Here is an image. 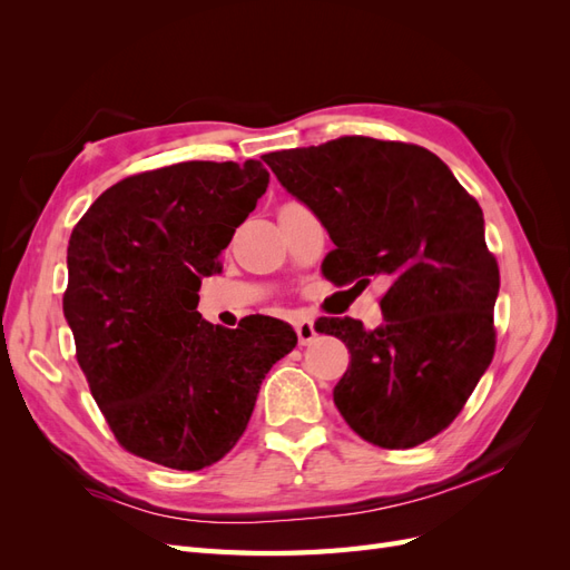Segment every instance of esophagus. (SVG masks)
<instances>
[{
	"label": "esophagus",
	"instance_id": "obj_1",
	"mask_svg": "<svg viewBox=\"0 0 570 570\" xmlns=\"http://www.w3.org/2000/svg\"><path fill=\"white\" fill-rule=\"evenodd\" d=\"M295 331H297V337L302 344H308L314 337H316V327H314V321L308 318H302L295 323Z\"/></svg>",
	"mask_w": 570,
	"mask_h": 570
}]
</instances>
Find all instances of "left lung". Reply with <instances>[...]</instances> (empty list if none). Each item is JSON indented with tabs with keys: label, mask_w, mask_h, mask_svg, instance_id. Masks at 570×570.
Masks as SVG:
<instances>
[{
	"label": "left lung",
	"mask_w": 570,
	"mask_h": 570,
	"mask_svg": "<svg viewBox=\"0 0 570 570\" xmlns=\"http://www.w3.org/2000/svg\"><path fill=\"white\" fill-rule=\"evenodd\" d=\"M264 161L331 235L327 278L387 283L375 331L350 316L316 321L352 354L333 390L342 419L385 450L435 438L494 356L499 268L478 202L419 145L352 135Z\"/></svg>",
	"instance_id": "8db88e82"
}]
</instances>
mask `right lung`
Masks as SVG:
<instances>
[{
    "label": "right lung",
    "instance_id": "add662e5",
    "mask_svg": "<svg viewBox=\"0 0 570 570\" xmlns=\"http://www.w3.org/2000/svg\"><path fill=\"white\" fill-rule=\"evenodd\" d=\"M262 161H185L101 193L68 239L63 316L116 440L199 471L243 438L258 387L295 350L292 325L249 316L235 331L197 312L199 285L266 193Z\"/></svg>",
    "mask_w": 570,
    "mask_h": 570
}]
</instances>
